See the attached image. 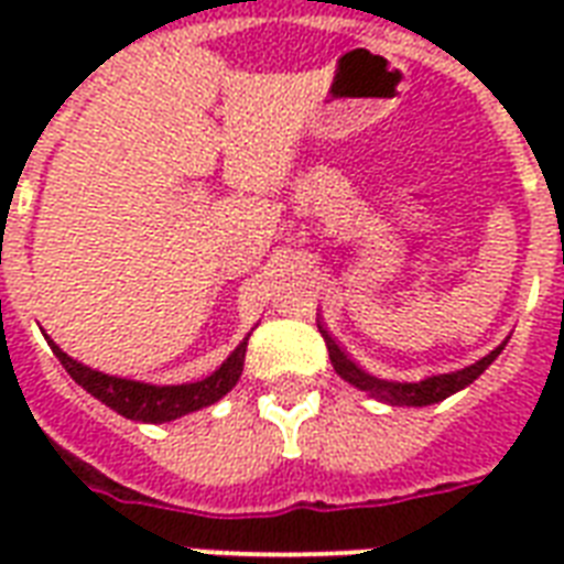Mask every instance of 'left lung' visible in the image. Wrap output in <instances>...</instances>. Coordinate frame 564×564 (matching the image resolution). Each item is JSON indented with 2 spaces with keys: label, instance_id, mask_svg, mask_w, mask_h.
Wrapping results in <instances>:
<instances>
[{
  "label": "left lung",
  "instance_id": "left-lung-1",
  "mask_svg": "<svg viewBox=\"0 0 564 564\" xmlns=\"http://www.w3.org/2000/svg\"><path fill=\"white\" fill-rule=\"evenodd\" d=\"M318 334L325 336V345L327 351H330V362H334L336 375L357 386V389H362V392L375 394L380 401L394 403V406H427V403L445 401L447 394L459 392V389H465L468 383H474V380L495 362V357L503 351V345H500V348H495L489 357H482L480 362H474V366H468V369L463 371H454V375L427 377V380H421V383H389V380H377V377L366 375V371H362L360 366L334 343V336L327 334L322 325H318Z\"/></svg>",
  "mask_w": 564,
  "mask_h": 564
}]
</instances>
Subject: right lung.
Instances as JSON below:
<instances>
[{
    "label": "right lung",
    "mask_w": 564,
    "mask_h": 564,
    "mask_svg": "<svg viewBox=\"0 0 564 564\" xmlns=\"http://www.w3.org/2000/svg\"><path fill=\"white\" fill-rule=\"evenodd\" d=\"M52 351L61 360L69 377L75 383L84 386L93 398H99L101 403H108L110 410H117L119 415H126L131 421H149V424H161V421H172L187 415V412L210 406L228 394L237 386L239 375H242V362H246V348L248 339L239 345L237 351L230 354L228 360L221 362L219 369L213 371L210 377H204L198 383H181V386H149L137 383V380H122V377L101 375L93 371L82 362H75L73 357H66L55 343Z\"/></svg>",
    "instance_id": "right-lung-1"
}]
</instances>
